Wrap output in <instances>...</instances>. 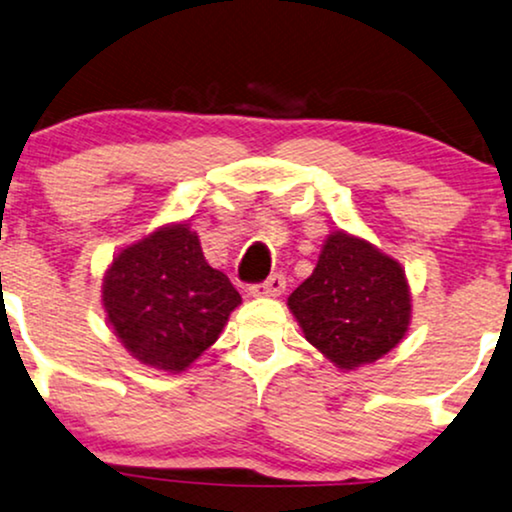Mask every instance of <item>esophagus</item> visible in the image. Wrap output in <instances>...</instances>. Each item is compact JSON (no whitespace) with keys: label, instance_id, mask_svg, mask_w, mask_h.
<instances>
[{"label":"esophagus","instance_id":"esophagus-1","mask_svg":"<svg viewBox=\"0 0 512 512\" xmlns=\"http://www.w3.org/2000/svg\"><path fill=\"white\" fill-rule=\"evenodd\" d=\"M286 290V278L283 274H271L267 281L262 283H252L250 286V295L252 297H276Z\"/></svg>","mask_w":512,"mask_h":512}]
</instances>
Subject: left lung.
<instances>
[{"mask_svg":"<svg viewBox=\"0 0 512 512\" xmlns=\"http://www.w3.org/2000/svg\"><path fill=\"white\" fill-rule=\"evenodd\" d=\"M304 338L338 368L371 364L409 331L404 269L371 243L335 231L307 281L288 297Z\"/></svg>","mask_w":512,"mask_h":512,"instance_id":"left-lung-1","label":"left lung"}]
</instances>
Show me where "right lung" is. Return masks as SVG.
Instances as JSON below:
<instances>
[{"label": "right lung", "mask_w": 512, "mask_h": 512, "mask_svg": "<svg viewBox=\"0 0 512 512\" xmlns=\"http://www.w3.org/2000/svg\"><path fill=\"white\" fill-rule=\"evenodd\" d=\"M103 307L134 359L179 373L219 338L241 295L205 262L196 231L170 224L113 257Z\"/></svg>", "instance_id": "add662e5"}]
</instances>
